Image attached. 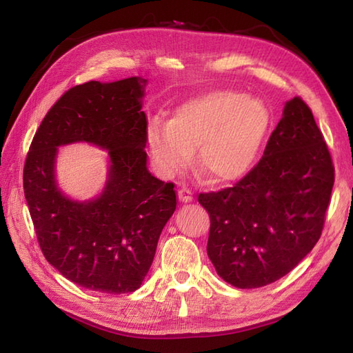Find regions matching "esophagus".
I'll return each instance as SVG.
<instances>
[{
    "label": "esophagus",
    "mask_w": 353,
    "mask_h": 353,
    "mask_svg": "<svg viewBox=\"0 0 353 353\" xmlns=\"http://www.w3.org/2000/svg\"><path fill=\"white\" fill-rule=\"evenodd\" d=\"M177 197L181 201H183V203H188V201L192 200V191L190 188H181L177 191Z\"/></svg>",
    "instance_id": "1"
}]
</instances>
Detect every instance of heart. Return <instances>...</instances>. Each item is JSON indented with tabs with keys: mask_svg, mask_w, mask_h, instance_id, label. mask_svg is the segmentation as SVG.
<instances>
[{
	"mask_svg": "<svg viewBox=\"0 0 353 353\" xmlns=\"http://www.w3.org/2000/svg\"><path fill=\"white\" fill-rule=\"evenodd\" d=\"M272 129L267 104L253 97L219 89L182 103L168 123L153 119L147 145L157 171L174 177L192 161L215 182H234L256 163Z\"/></svg>",
	"mask_w": 353,
	"mask_h": 353,
	"instance_id": "1",
	"label": "heart"
}]
</instances>
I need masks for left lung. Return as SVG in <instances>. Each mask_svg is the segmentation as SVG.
I'll return each instance as SVG.
<instances>
[{"mask_svg":"<svg viewBox=\"0 0 353 353\" xmlns=\"http://www.w3.org/2000/svg\"><path fill=\"white\" fill-rule=\"evenodd\" d=\"M334 171L310 106L294 97L241 181L199 194L211 219L208 256L221 279L259 288L288 274L321 235Z\"/></svg>","mask_w":353,"mask_h":353,"instance_id":"8db88e82","label":"left lung"}]
</instances>
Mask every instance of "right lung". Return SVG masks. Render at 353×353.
Here are the masks:
<instances>
[{"mask_svg":"<svg viewBox=\"0 0 353 353\" xmlns=\"http://www.w3.org/2000/svg\"><path fill=\"white\" fill-rule=\"evenodd\" d=\"M145 85L130 77L71 88L45 115L27 153L24 194L43 256L92 291L124 294L141 287L177 205L174 183L147 170ZM72 141L108 150V182L94 201H71L57 186V147Z\"/></svg>","mask_w":353,"mask_h":353,"instance_id":"1","label":"right lung"}]
</instances>
